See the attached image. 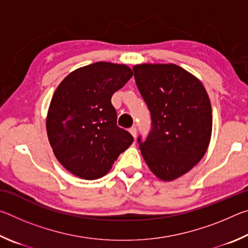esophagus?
Listing matches in <instances>:
<instances>
[{
  "mask_svg": "<svg viewBox=\"0 0 248 248\" xmlns=\"http://www.w3.org/2000/svg\"><path fill=\"white\" fill-rule=\"evenodd\" d=\"M129 132L131 133L134 138L137 137V128H136V127H131V128H130V129H129Z\"/></svg>",
  "mask_w": 248,
  "mask_h": 248,
  "instance_id": "1",
  "label": "esophagus"
}]
</instances>
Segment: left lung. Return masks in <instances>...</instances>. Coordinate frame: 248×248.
<instances>
[{"instance_id":"1","label":"left lung","mask_w":248,"mask_h":248,"mask_svg":"<svg viewBox=\"0 0 248 248\" xmlns=\"http://www.w3.org/2000/svg\"><path fill=\"white\" fill-rule=\"evenodd\" d=\"M134 78L151 114V130L138 142L150 170L174 180L199 163L212 131L209 96L198 78L176 64L133 66Z\"/></svg>"}]
</instances>
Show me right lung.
Segmentation results:
<instances>
[{"label":"right lung","instance_id":"obj_1","mask_svg":"<svg viewBox=\"0 0 248 248\" xmlns=\"http://www.w3.org/2000/svg\"><path fill=\"white\" fill-rule=\"evenodd\" d=\"M132 75L124 64L96 62L73 71L54 92L46 123L49 142L58 161L78 177H103L133 142L117 125L111 104Z\"/></svg>","mask_w":248,"mask_h":248}]
</instances>
